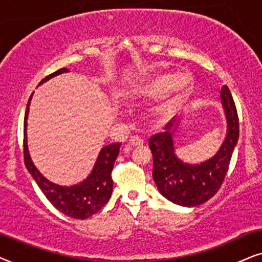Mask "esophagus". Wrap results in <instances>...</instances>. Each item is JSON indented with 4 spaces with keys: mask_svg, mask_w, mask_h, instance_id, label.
I'll use <instances>...</instances> for the list:
<instances>
[{
    "mask_svg": "<svg viewBox=\"0 0 262 262\" xmlns=\"http://www.w3.org/2000/svg\"><path fill=\"white\" fill-rule=\"evenodd\" d=\"M129 145L130 146H142L144 145V140L139 137H132L129 139Z\"/></svg>",
    "mask_w": 262,
    "mask_h": 262,
    "instance_id": "1",
    "label": "esophagus"
}]
</instances>
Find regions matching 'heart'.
<instances>
[{
    "mask_svg": "<svg viewBox=\"0 0 262 262\" xmlns=\"http://www.w3.org/2000/svg\"><path fill=\"white\" fill-rule=\"evenodd\" d=\"M190 86L191 78L186 72L177 73L173 76L169 73H159L149 76L140 86L132 91L130 97L137 100L149 99L159 96L165 90L162 98L152 109V114L155 116L162 117L165 116L172 109V106L183 98Z\"/></svg>",
    "mask_w": 262,
    "mask_h": 262,
    "instance_id": "obj_1",
    "label": "heart"
}]
</instances>
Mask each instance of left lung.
<instances>
[{
  "mask_svg": "<svg viewBox=\"0 0 262 262\" xmlns=\"http://www.w3.org/2000/svg\"><path fill=\"white\" fill-rule=\"evenodd\" d=\"M221 98L228 121V134L217 155L207 162L190 165L177 158L171 135L172 120L164 127L165 132L149 138L153 180L162 195L173 204L187 207L199 206L210 200L222 187L233 148L238 141L239 123L235 102L226 85L222 87Z\"/></svg>",
  "mask_w": 262,
  "mask_h": 262,
  "instance_id": "obj_1",
  "label": "left lung"
}]
</instances>
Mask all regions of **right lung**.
Segmentation results:
<instances>
[{
	"mask_svg": "<svg viewBox=\"0 0 262 262\" xmlns=\"http://www.w3.org/2000/svg\"><path fill=\"white\" fill-rule=\"evenodd\" d=\"M67 72H69L67 68L58 69L52 74L45 76L39 82V85L48 81L52 76ZM31 98H32V95L29 98V103H27L25 111V120H24V160H25L27 170H29V172L37 182L38 187L40 188V190L43 191V194L55 208H57L58 211L71 218H89L91 215L97 213L99 210H102L111 196L114 187L111 172H113L115 160H116L118 152H120L121 144L120 142H115V144H110L102 148L92 172L83 182L72 187H61L49 182L38 171L37 167L33 165L29 148H27L26 120L27 115H29Z\"/></svg>",
	"mask_w": 262,
	"mask_h": 262,
	"instance_id": "1",
	"label": "right lung"
}]
</instances>
